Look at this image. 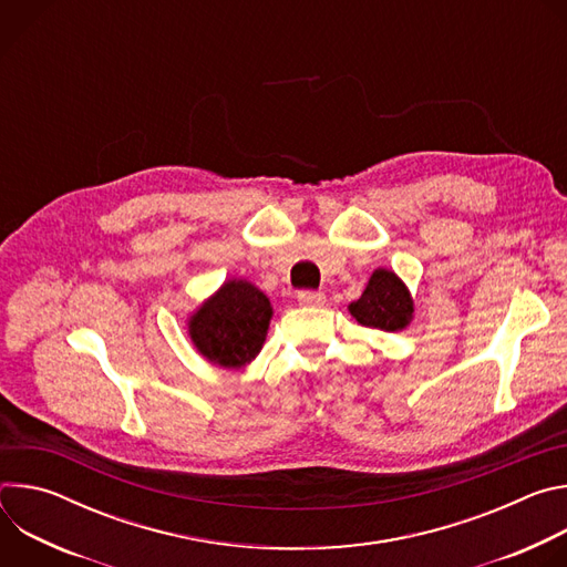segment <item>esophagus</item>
<instances>
[{"instance_id": "obj_1", "label": "esophagus", "mask_w": 567, "mask_h": 567, "mask_svg": "<svg viewBox=\"0 0 567 567\" xmlns=\"http://www.w3.org/2000/svg\"><path fill=\"white\" fill-rule=\"evenodd\" d=\"M298 302L307 307H318L326 302V293L322 291H298Z\"/></svg>"}]
</instances>
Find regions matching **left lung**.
Masks as SVG:
<instances>
[{"instance_id":"8db88e82","label":"left lung","mask_w":567,"mask_h":567,"mask_svg":"<svg viewBox=\"0 0 567 567\" xmlns=\"http://www.w3.org/2000/svg\"><path fill=\"white\" fill-rule=\"evenodd\" d=\"M348 311L359 326L381 332H399L411 326L415 302L413 293L394 271L374 269L361 298L348 305Z\"/></svg>"}]
</instances>
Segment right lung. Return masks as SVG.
I'll return each mask as SVG.
<instances>
[{"label":"right lung","mask_w":567,"mask_h":567,"mask_svg":"<svg viewBox=\"0 0 567 567\" xmlns=\"http://www.w3.org/2000/svg\"><path fill=\"white\" fill-rule=\"evenodd\" d=\"M274 316L271 300L245 278L226 280L195 311L186 328L195 350L217 368L241 370L262 350Z\"/></svg>","instance_id":"obj_1"}]
</instances>
